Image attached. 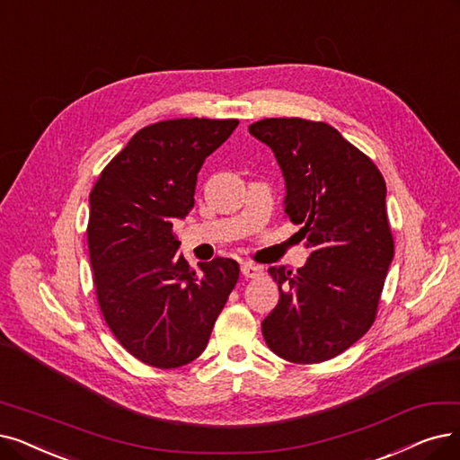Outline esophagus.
Segmentation results:
<instances>
[{"label":"esophagus","instance_id":"obj_1","mask_svg":"<svg viewBox=\"0 0 460 460\" xmlns=\"http://www.w3.org/2000/svg\"><path fill=\"white\" fill-rule=\"evenodd\" d=\"M261 266L256 264H251V262H243L242 264V273L245 275V278H256V275H261Z\"/></svg>","mask_w":460,"mask_h":460}]
</instances>
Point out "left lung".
<instances>
[{
    "mask_svg": "<svg viewBox=\"0 0 460 460\" xmlns=\"http://www.w3.org/2000/svg\"><path fill=\"white\" fill-rule=\"evenodd\" d=\"M249 134L278 160L285 213L302 226L300 242L311 249L296 271L268 270L279 302L262 321L264 340L290 362L334 358L368 332L394 256L385 179L324 122L264 119Z\"/></svg>",
    "mask_w": 460,
    "mask_h": 460,
    "instance_id": "left-lung-1",
    "label": "left lung"
}]
</instances>
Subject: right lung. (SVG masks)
I'll use <instances>...</instances> for the list:
<instances>
[{"label":"right lung","mask_w":460,"mask_h":460,"mask_svg":"<svg viewBox=\"0 0 460 460\" xmlns=\"http://www.w3.org/2000/svg\"><path fill=\"white\" fill-rule=\"evenodd\" d=\"M240 120L175 119L139 130L90 192L88 251L103 319L156 368L198 358L240 278L232 259L190 268L172 228L194 206L198 172Z\"/></svg>","instance_id":"add662e5"}]
</instances>
